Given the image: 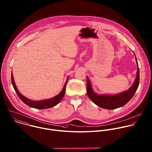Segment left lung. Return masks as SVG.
I'll return each instance as SVG.
<instances>
[{"label":"left lung","mask_w":152,"mask_h":152,"mask_svg":"<svg viewBox=\"0 0 152 152\" xmlns=\"http://www.w3.org/2000/svg\"><path fill=\"white\" fill-rule=\"evenodd\" d=\"M136 61L137 66V70L136 77L133 84L127 91H123L118 94L110 95L105 94H98L96 93L93 91L90 80L87 76V94L91 101L100 107L109 110L119 108L125 105L133 97L139 85V68L136 58Z\"/></svg>","instance_id":"1"}]
</instances>
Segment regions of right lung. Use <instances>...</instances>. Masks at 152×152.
<instances>
[{
    "label": "right lung",
    "instance_id": "add662e5",
    "mask_svg": "<svg viewBox=\"0 0 152 152\" xmlns=\"http://www.w3.org/2000/svg\"><path fill=\"white\" fill-rule=\"evenodd\" d=\"M11 78H12V85L13 86V88H14L15 91L16 92L19 97L20 99V100L23 102H24L26 105H28V106L32 107V108L37 109H49V108L53 107V106L57 105L61 102V100L62 99V98L63 97V96L64 95L66 84H67V80L69 79V77H67V79L66 80V82L61 91L58 95H56L55 97H53L52 98H50V99L36 101V100H31V99L26 97L23 94H22L18 91V88L16 86L14 79H13V76L12 72Z\"/></svg>",
    "mask_w": 152,
    "mask_h": 152
}]
</instances>
